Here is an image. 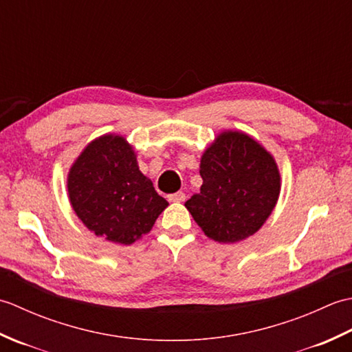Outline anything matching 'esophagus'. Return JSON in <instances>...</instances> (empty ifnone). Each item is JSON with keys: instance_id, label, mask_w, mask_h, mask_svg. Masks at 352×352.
I'll use <instances>...</instances> for the list:
<instances>
[{"instance_id": "1", "label": "esophagus", "mask_w": 352, "mask_h": 352, "mask_svg": "<svg viewBox=\"0 0 352 352\" xmlns=\"http://www.w3.org/2000/svg\"><path fill=\"white\" fill-rule=\"evenodd\" d=\"M169 201H172V203H183V201L186 199V193L184 192H177V193H172V195L168 197Z\"/></svg>"}]
</instances>
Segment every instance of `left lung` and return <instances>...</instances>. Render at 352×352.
I'll list each match as a JSON object with an SVG mask.
<instances>
[{"instance_id":"left-lung-1","label":"left lung","mask_w":352,"mask_h":352,"mask_svg":"<svg viewBox=\"0 0 352 352\" xmlns=\"http://www.w3.org/2000/svg\"><path fill=\"white\" fill-rule=\"evenodd\" d=\"M199 175L201 190L184 206L204 234L222 243L256 233L280 195L272 155L243 133H222L201 159Z\"/></svg>"}]
</instances>
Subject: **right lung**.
I'll use <instances>...</instances> for the list:
<instances>
[{
	"label": "right lung",
	"instance_id": "1",
	"mask_svg": "<svg viewBox=\"0 0 352 352\" xmlns=\"http://www.w3.org/2000/svg\"><path fill=\"white\" fill-rule=\"evenodd\" d=\"M68 192L74 212L89 230L122 245L149 233L168 207L139 170L131 146L113 134L85 148L71 168Z\"/></svg>",
	"mask_w": 352,
	"mask_h": 352
}]
</instances>
